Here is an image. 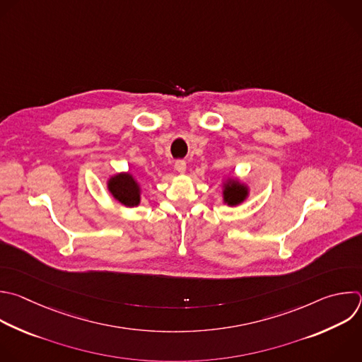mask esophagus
<instances>
[{
  "mask_svg": "<svg viewBox=\"0 0 362 362\" xmlns=\"http://www.w3.org/2000/svg\"><path fill=\"white\" fill-rule=\"evenodd\" d=\"M175 169H176L179 173H185V170H186V162H185V160H176V162H175Z\"/></svg>",
  "mask_w": 362,
  "mask_h": 362,
  "instance_id": "obj_1",
  "label": "esophagus"
}]
</instances>
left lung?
<instances>
[{"label":"left lung","instance_id":"left-lung-1","mask_svg":"<svg viewBox=\"0 0 362 362\" xmlns=\"http://www.w3.org/2000/svg\"><path fill=\"white\" fill-rule=\"evenodd\" d=\"M247 192L245 189V186H242L240 183L235 182H230L226 185V190H224V199L230 206H234L240 202H243L246 197Z\"/></svg>","mask_w":362,"mask_h":362}]
</instances>
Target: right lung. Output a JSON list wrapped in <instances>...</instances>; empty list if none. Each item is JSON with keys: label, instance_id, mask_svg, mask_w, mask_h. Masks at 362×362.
Wrapping results in <instances>:
<instances>
[{"label": "right lung", "instance_id": "obj_1", "mask_svg": "<svg viewBox=\"0 0 362 362\" xmlns=\"http://www.w3.org/2000/svg\"><path fill=\"white\" fill-rule=\"evenodd\" d=\"M109 190L120 203L134 207L139 204V186L131 175H117L109 180Z\"/></svg>", "mask_w": 362, "mask_h": 362}]
</instances>
